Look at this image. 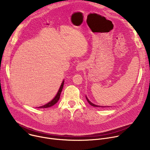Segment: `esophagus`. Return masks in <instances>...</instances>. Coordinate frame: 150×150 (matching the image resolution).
<instances>
[{"mask_svg": "<svg viewBox=\"0 0 150 150\" xmlns=\"http://www.w3.org/2000/svg\"><path fill=\"white\" fill-rule=\"evenodd\" d=\"M83 68H84V66H83V64L81 63H78V65H77L76 67V69L77 71H79L83 70Z\"/></svg>", "mask_w": 150, "mask_h": 150, "instance_id": "obj_1", "label": "esophagus"}]
</instances>
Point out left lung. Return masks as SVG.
I'll return each instance as SVG.
<instances>
[{"instance_id":"1","label":"left lung","mask_w":150,"mask_h":150,"mask_svg":"<svg viewBox=\"0 0 150 150\" xmlns=\"http://www.w3.org/2000/svg\"><path fill=\"white\" fill-rule=\"evenodd\" d=\"M86 98H87V101L88 102V103H89L90 105H93V106H94V107H97V108H100V107L101 108V106H100V105H95V104H94L93 103H92L91 102H90V100L87 98V97H86ZM105 107H106V106H105ZM102 108H105V107H102Z\"/></svg>"}]
</instances>
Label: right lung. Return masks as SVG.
<instances>
[{
	"label": "right lung",
	"mask_w": 150,
	"mask_h": 150,
	"mask_svg": "<svg viewBox=\"0 0 150 150\" xmlns=\"http://www.w3.org/2000/svg\"><path fill=\"white\" fill-rule=\"evenodd\" d=\"M63 84H64V81L62 82L61 85H60V87L58 91V93L57 94H56V96H55V97L51 101H50L49 103H48L47 104L44 105H42V106H40V107H38V108H50V107H52V105H54L57 101L58 100H59L60 98V94H61V92L62 91V89H63Z\"/></svg>",
	"instance_id": "right-lung-1"
}]
</instances>
